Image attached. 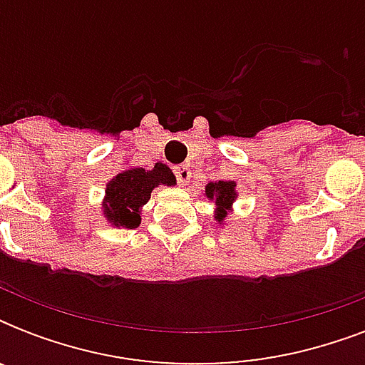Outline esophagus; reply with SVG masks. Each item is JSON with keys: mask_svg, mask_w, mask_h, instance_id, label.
<instances>
[{"mask_svg": "<svg viewBox=\"0 0 365 365\" xmlns=\"http://www.w3.org/2000/svg\"><path fill=\"white\" fill-rule=\"evenodd\" d=\"M174 174H176V180L180 185H185V183L189 182V178H191V170H189L187 166H176V170H174Z\"/></svg>", "mask_w": 365, "mask_h": 365, "instance_id": "obj_1", "label": "esophagus"}]
</instances>
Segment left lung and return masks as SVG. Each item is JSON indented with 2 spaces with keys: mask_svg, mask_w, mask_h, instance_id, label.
<instances>
[{
  "mask_svg": "<svg viewBox=\"0 0 365 365\" xmlns=\"http://www.w3.org/2000/svg\"><path fill=\"white\" fill-rule=\"evenodd\" d=\"M205 195L208 200L216 202V220L220 223L227 217V214L233 208V202L237 199V183L235 182H210L206 185Z\"/></svg>",
  "mask_w": 365,
  "mask_h": 365,
  "instance_id": "left-lung-1",
  "label": "left lung"
}]
</instances>
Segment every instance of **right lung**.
<instances>
[{
  "label": "right lung",
  "instance_id": "add662e5",
  "mask_svg": "<svg viewBox=\"0 0 365 365\" xmlns=\"http://www.w3.org/2000/svg\"><path fill=\"white\" fill-rule=\"evenodd\" d=\"M176 176L163 163L145 168H128L119 172L106 185V197L102 202L104 216L113 227L136 229L142 222V206L151 197V191L159 185H174Z\"/></svg>",
  "mask_w": 365,
  "mask_h": 365
}]
</instances>
